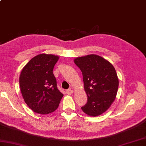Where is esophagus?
Here are the masks:
<instances>
[{"label":"esophagus","instance_id":"obj_1","mask_svg":"<svg viewBox=\"0 0 146 146\" xmlns=\"http://www.w3.org/2000/svg\"><path fill=\"white\" fill-rule=\"evenodd\" d=\"M73 91L71 89H68L66 90V93L68 95H71V94H73Z\"/></svg>","mask_w":146,"mask_h":146}]
</instances>
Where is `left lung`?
<instances>
[{
	"mask_svg": "<svg viewBox=\"0 0 146 146\" xmlns=\"http://www.w3.org/2000/svg\"><path fill=\"white\" fill-rule=\"evenodd\" d=\"M75 63L82 71L87 103L82 110L90 116L105 112L116 97L119 79L113 65L95 54L76 58Z\"/></svg>",
	"mask_w": 146,
	"mask_h": 146,
	"instance_id": "left-lung-1",
	"label": "left lung"
}]
</instances>
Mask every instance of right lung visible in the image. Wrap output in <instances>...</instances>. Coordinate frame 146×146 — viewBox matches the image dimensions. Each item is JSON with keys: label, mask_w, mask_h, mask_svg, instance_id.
I'll return each instance as SVG.
<instances>
[{"label": "right lung", "mask_w": 146, "mask_h": 146, "mask_svg": "<svg viewBox=\"0 0 146 146\" xmlns=\"http://www.w3.org/2000/svg\"><path fill=\"white\" fill-rule=\"evenodd\" d=\"M57 56L41 54L32 58L22 70L19 85L24 101L35 112L48 114L57 109L63 94L57 87L53 68Z\"/></svg>", "instance_id": "obj_1"}]
</instances>
